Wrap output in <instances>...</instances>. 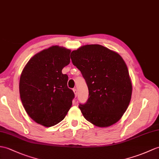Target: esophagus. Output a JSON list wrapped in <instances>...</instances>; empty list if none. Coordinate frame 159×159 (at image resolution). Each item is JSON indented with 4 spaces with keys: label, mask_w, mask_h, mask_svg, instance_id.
<instances>
[{
    "label": "esophagus",
    "mask_w": 159,
    "mask_h": 159,
    "mask_svg": "<svg viewBox=\"0 0 159 159\" xmlns=\"http://www.w3.org/2000/svg\"><path fill=\"white\" fill-rule=\"evenodd\" d=\"M73 91H74V93H75V97H76V96H77V91H76V89H73Z\"/></svg>",
    "instance_id": "esophagus-1"
}]
</instances>
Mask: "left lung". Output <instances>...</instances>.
I'll return each instance as SVG.
<instances>
[{
	"mask_svg": "<svg viewBox=\"0 0 159 159\" xmlns=\"http://www.w3.org/2000/svg\"><path fill=\"white\" fill-rule=\"evenodd\" d=\"M70 57L89 89L87 103L79 106L84 119L99 127L117 123L132 94L131 80L123 59L100 45H83L72 51Z\"/></svg>",
	"mask_w": 159,
	"mask_h": 159,
	"instance_id": "left-lung-1",
	"label": "left lung"
}]
</instances>
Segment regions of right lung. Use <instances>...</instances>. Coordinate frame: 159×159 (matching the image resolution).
Listing matches in <instances>:
<instances>
[{
    "label": "right lung",
    "mask_w": 159,
    "mask_h": 159,
    "mask_svg": "<svg viewBox=\"0 0 159 159\" xmlns=\"http://www.w3.org/2000/svg\"><path fill=\"white\" fill-rule=\"evenodd\" d=\"M71 50L51 46L35 54L21 72L20 94L25 112L46 127L60 123L71 108L75 93L61 70L70 61Z\"/></svg>",
    "instance_id": "1"
}]
</instances>
